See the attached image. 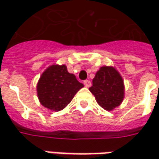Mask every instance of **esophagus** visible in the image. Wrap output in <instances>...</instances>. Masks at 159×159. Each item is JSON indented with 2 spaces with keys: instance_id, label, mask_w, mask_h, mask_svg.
I'll return each instance as SVG.
<instances>
[{
  "instance_id": "34e87169",
  "label": "esophagus",
  "mask_w": 159,
  "mask_h": 159,
  "mask_svg": "<svg viewBox=\"0 0 159 159\" xmlns=\"http://www.w3.org/2000/svg\"><path fill=\"white\" fill-rule=\"evenodd\" d=\"M83 83H84V85H85V87H87V88H89V87L91 86V84H92L89 80H85V81L83 82Z\"/></svg>"
}]
</instances>
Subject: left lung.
<instances>
[{"label":"left lung","mask_w":159,"mask_h":159,"mask_svg":"<svg viewBox=\"0 0 159 159\" xmlns=\"http://www.w3.org/2000/svg\"><path fill=\"white\" fill-rule=\"evenodd\" d=\"M89 90L95 97L97 103L107 111L118 107L124 97L123 78L111 66H103L97 71Z\"/></svg>","instance_id":"obj_1"}]
</instances>
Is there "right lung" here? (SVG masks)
<instances>
[{
    "instance_id": "1",
    "label": "right lung",
    "mask_w": 159,
    "mask_h": 159,
    "mask_svg": "<svg viewBox=\"0 0 159 159\" xmlns=\"http://www.w3.org/2000/svg\"><path fill=\"white\" fill-rule=\"evenodd\" d=\"M83 87L75 75L68 72L65 65H52L40 77L37 95L43 107L59 111L67 107Z\"/></svg>"
}]
</instances>
